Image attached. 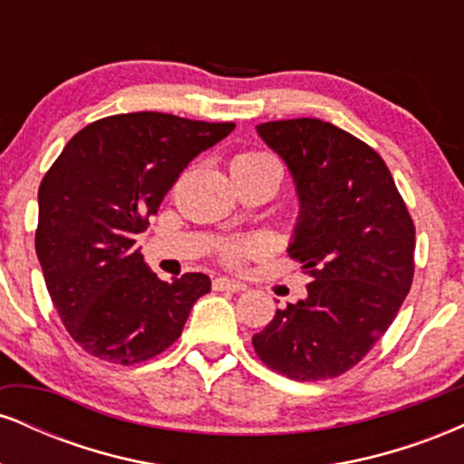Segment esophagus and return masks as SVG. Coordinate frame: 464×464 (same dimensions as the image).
Listing matches in <instances>:
<instances>
[{"instance_id":"esophagus-1","label":"esophagus","mask_w":464,"mask_h":464,"mask_svg":"<svg viewBox=\"0 0 464 464\" xmlns=\"http://www.w3.org/2000/svg\"><path fill=\"white\" fill-rule=\"evenodd\" d=\"M244 284H239L236 279H227V276H216L214 279V290L218 292H242L244 290Z\"/></svg>"}]
</instances>
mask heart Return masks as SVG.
Here are the masks:
<instances>
[{
	"label": "heart",
	"mask_w": 464,
	"mask_h": 464,
	"mask_svg": "<svg viewBox=\"0 0 464 464\" xmlns=\"http://www.w3.org/2000/svg\"><path fill=\"white\" fill-rule=\"evenodd\" d=\"M233 165H276V161L264 150H248L236 157ZM268 250V244L262 237H227L218 244V257L228 266H239L246 259L259 257Z\"/></svg>",
	"instance_id": "1"
}]
</instances>
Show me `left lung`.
I'll return each instance as SVG.
<instances>
[{
	"instance_id": "1",
	"label": "left lung",
	"mask_w": 464,
	"mask_h": 464,
	"mask_svg": "<svg viewBox=\"0 0 464 464\" xmlns=\"http://www.w3.org/2000/svg\"><path fill=\"white\" fill-rule=\"evenodd\" d=\"M257 132L295 180L301 211L287 253L312 284L253 335L255 353L296 382L338 377L386 334L410 292L412 218L384 159L347 130L299 117Z\"/></svg>"
}]
</instances>
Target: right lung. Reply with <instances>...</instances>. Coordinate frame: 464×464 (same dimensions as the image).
<instances>
[{"label":"right lung","instance_id":"1","mask_svg":"<svg viewBox=\"0 0 464 464\" xmlns=\"http://www.w3.org/2000/svg\"><path fill=\"white\" fill-rule=\"evenodd\" d=\"M233 121L121 113L69 140L39 188L34 246L45 285L69 335L95 358L137 364L177 343L209 276L161 281L135 246L196 154Z\"/></svg>","mask_w":464,"mask_h":464}]
</instances>
